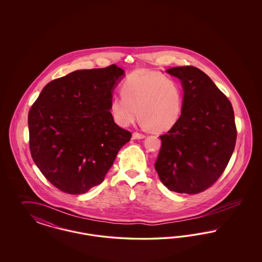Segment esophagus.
I'll use <instances>...</instances> for the list:
<instances>
[{
	"label": "esophagus",
	"mask_w": 262,
	"mask_h": 262,
	"mask_svg": "<svg viewBox=\"0 0 262 262\" xmlns=\"http://www.w3.org/2000/svg\"><path fill=\"white\" fill-rule=\"evenodd\" d=\"M146 137L145 135H142V134H139V133H134L133 134V138L134 139H142L144 137Z\"/></svg>",
	"instance_id": "obj_1"
}]
</instances>
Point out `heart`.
Here are the masks:
<instances>
[{
	"label": "heart",
	"instance_id": "b5f03b06",
	"mask_svg": "<svg viewBox=\"0 0 262 262\" xmlns=\"http://www.w3.org/2000/svg\"><path fill=\"white\" fill-rule=\"evenodd\" d=\"M121 92L110 102L113 119L120 126L133 125L140 114L144 126L165 132L172 128L182 116V86L173 77L160 72L135 71L126 76Z\"/></svg>",
	"mask_w": 262,
	"mask_h": 262
}]
</instances>
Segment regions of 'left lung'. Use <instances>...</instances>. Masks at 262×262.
<instances>
[{
    "label": "left lung",
    "instance_id": "left-lung-1",
    "mask_svg": "<svg viewBox=\"0 0 262 262\" xmlns=\"http://www.w3.org/2000/svg\"><path fill=\"white\" fill-rule=\"evenodd\" d=\"M166 72L181 80L184 108L178 123L160 137L162 146L155 170L170 190L200 193L223 174L234 152V110L224 93L200 69L187 66Z\"/></svg>",
    "mask_w": 262,
    "mask_h": 262
}]
</instances>
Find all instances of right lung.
Returning <instances> with one entry per match:
<instances>
[{"mask_svg": "<svg viewBox=\"0 0 262 262\" xmlns=\"http://www.w3.org/2000/svg\"><path fill=\"white\" fill-rule=\"evenodd\" d=\"M125 75L116 64L52 80L28 113L29 147L53 186L80 194L100 185L132 134L114 122L113 90Z\"/></svg>", "mask_w": 262, "mask_h": 262, "instance_id": "add662e5", "label": "right lung"}]
</instances>
